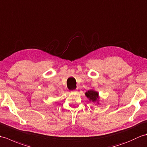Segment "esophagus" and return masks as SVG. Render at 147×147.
Segmentation results:
<instances>
[{"instance_id": "obj_1", "label": "esophagus", "mask_w": 147, "mask_h": 147, "mask_svg": "<svg viewBox=\"0 0 147 147\" xmlns=\"http://www.w3.org/2000/svg\"><path fill=\"white\" fill-rule=\"evenodd\" d=\"M78 92V90H73V91H71V93H76Z\"/></svg>"}]
</instances>
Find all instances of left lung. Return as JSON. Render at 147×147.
Masks as SVG:
<instances>
[{
    "instance_id": "8db88e82",
    "label": "left lung",
    "mask_w": 147,
    "mask_h": 147,
    "mask_svg": "<svg viewBox=\"0 0 147 147\" xmlns=\"http://www.w3.org/2000/svg\"><path fill=\"white\" fill-rule=\"evenodd\" d=\"M85 94L87 98L90 100V102H92L93 103H97L98 104H99L100 96L98 92L95 91V90L93 89H90L88 90Z\"/></svg>"
}]
</instances>
